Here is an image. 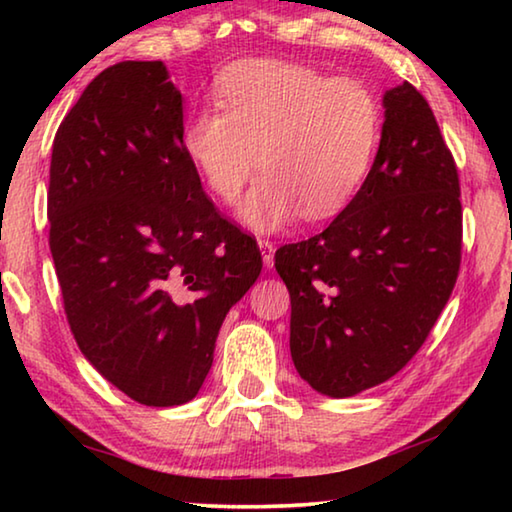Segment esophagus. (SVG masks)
<instances>
[{"label":"esophagus","mask_w":512,"mask_h":512,"mask_svg":"<svg viewBox=\"0 0 512 512\" xmlns=\"http://www.w3.org/2000/svg\"><path fill=\"white\" fill-rule=\"evenodd\" d=\"M257 246H259V250H262V262H264V266H266V268H273V257H275V244H273V241L259 239Z\"/></svg>","instance_id":"1"}]
</instances>
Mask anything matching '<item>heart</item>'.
I'll return each instance as SVG.
<instances>
[{"label": "heart", "mask_w": 512, "mask_h": 512, "mask_svg": "<svg viewBox=\"0 0 512 512\" xmlns=\"http://www.w3.org/2000/svg\"><path fill=\"white\" fill-rule=\"evenodd\" d=\"M216 106L185 121L180 142L198 176L239 205V219L273 232L302 212L327 219L359 192L375 158L381 108L368 85L287 60H244L221 74Z\"/></svg>", "instance_id": "obj_1"}]
</instances>
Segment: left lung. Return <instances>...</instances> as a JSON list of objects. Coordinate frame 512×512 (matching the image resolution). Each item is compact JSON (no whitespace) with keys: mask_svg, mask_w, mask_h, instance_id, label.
Returning a JSON list of instances; mask_svg holds the SVG:
<instances>
[{"mask_svg":"<svg viewBox=\"0 0 512 512\" xmlns=\"http://www.w3.org/2000/svg\"><path fill=\"white\" fill-rule=\"evenodd\" d=\"M461 187L427 99L384 92L375 162L357 196L275 268L291 296V359L320 395L352 397L422 348L461 266Z\"/></svg>","mask_w":512,"mask_h":512,"instance_id":"left-lung-1","label":"left lung"}]
</instances>
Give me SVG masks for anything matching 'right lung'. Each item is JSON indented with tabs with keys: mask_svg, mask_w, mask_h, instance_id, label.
<instances>
[{
	"mask_svg": "<svg viewBox=\"0 0 512 512\" xmlns=\"http://www.w3.org/2000/svg\"><path fill=\"white\" fill-rule=\"evenodd\" d=\"M162 60L94 79L54 137L49 248L67 323L101 377L146 406L194 400L223 318L262 273L205 196Z\"/></svg>",
	"mask_w": 512,
	"mask_h": 512,
	"instance_id": "right-lung-1",
	"label": "right lung"
}]
</instances>
